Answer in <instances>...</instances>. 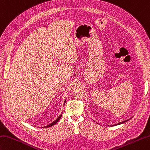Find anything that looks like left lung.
Here are the masks:
<instances>
[{
  "label": "left lung",
  "instance_id": "obj_1",
  "mask_svg": "<svg viewBox=\"0 0 150 150\" xmlns=\"http://www.w3.org/2000/svg\"><path fill=\"white\" fill-rule=\"evenodd\" d=\"M129 120H125V121H124V122H120V123H118V124H114V125H110V126H114V125H120V124H123V123H125V122H127Z\"/></svg>",
  "mask_w": 150,
  "mask_h": 150
}]
</instances>
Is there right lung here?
I'll return each instance as SVG.
<instances>
[{
	"label": "right lung",
	"mask_w": 150,
	"mask_h": 150,
	"mask_svg": "<svg viewBox=\"0 0 150 150\" xmlns=\"http://www.w3.org/2000/svg\"><path fill=\"white\" fill-rule=\"evenodd\" d=\"M65 102H66V101H65ZM62 116V114H61V115H60L59 117H58V118L57 120H56L54 122H52V123H51V124H49V125H47V126H45V127H51V126H52V125H55V124H57V123L58 121H59L60 119L61 118Z\"/></svg>",
	"instance_id": "1"
}]
</instances>
